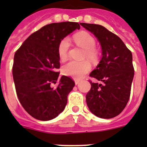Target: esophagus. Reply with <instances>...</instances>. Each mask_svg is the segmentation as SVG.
Here are the masks:
<instances>
[{
    "instance_id": "esophagus-1",
    "label": "esophagus",
    "mask_w": 147,
    "mask_h": 147,
    "mask_svg": "<svg viewBox=\"0 0 147 147\" xmlns=\"http://www.w3.org/2000/svg\"><path fill=\"white\" fill-rule=\"evenodd\" d=\"M74 82H75V84H76V85H77L78 84H79V83L80 82V80H77V79H76V80H74Z\"/></svg>"
}]
</instances>
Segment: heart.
Returning a JSON list of instances; mask_svg holds the SVG:
<instances>
[{
  "instance_id": "heart-1",
  "label": "heart",
  "mask_w": 147,
  "mask_h": 147,
  "mask_svg": "<svg viewBox=\"0 0 147 147\" xmlns=\"http://www.w3.org/2000/svg\"><path fill=\"white\" fill-rule=\"evenodd\" d=\"M74 40L77 45L85 50L84 58H87L91 62L96 61L98 53L95 49L96 40L90 34L86 32H80L74 36ZM70 48V41L68 38L62 39L58 45V55L61 60H65L68 55ZM91 68V65L88 60L77 62L70 61L62 67V71L66 76L74 78H82Z\"/></svg>"
}]
</instances>
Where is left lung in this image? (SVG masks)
I'll return each mask as SVG.
<instances>
[{"label":"left lung","mask_w":147,"mask_h":147,"mask_svg":"<svg viewBox=\"0 0 147 147\" xmlns=\"http://www.w3.org/2000/svg\"><path fill=\"white\" fill-rule=\"evenodd\" d=\"M81 26L95 35L102 51L96 68L90 74L99 83L90 82L87 105L97 117L112 119L123 111L130 96L134 77L132 53L117 35L102 26L85 23Z\"/></svg>","instance_id":"obj_1"}]
</instances>
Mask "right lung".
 I'll return each mask as SVG.
<instances>
[{"label": "right lung", "mask_w": 147, "mask_h": 147, "mask_svg": "<svg viewBox=\"0 0 147 147\" xmlns=\"http://www.w3.org/2000/svg\"><path fill=\"white\" fill-rule=\"evenodd\" d=\"M80 28L74 22L51 23L32 34L15 52L12 75L17 95L23 108L34 119L51 120L64 110L75 83L68 76L59 77L58 45ZM57 80L58 86L51 87Z\"/></svg>", "instance_id": "add662e5"}]
</instances>
